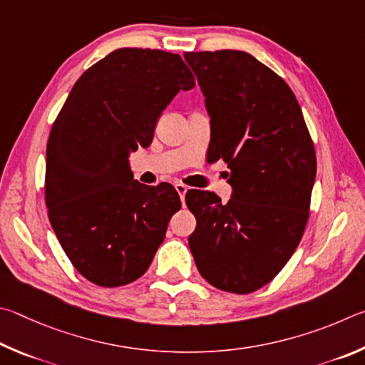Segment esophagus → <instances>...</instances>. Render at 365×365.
I'll list each match as a JSON object with an SVG mask.
<instances>
[{"label": "esophagus", "instance_id": "obj_1", "mask_svg": "<svg viewBox=\"0 0 365 365\" xmlns=\"http://www.w3.org/2000/svg\"><path fill=\"white\" fill-rule=\"evenodd\" d=\"M175 189H176V192L179 194V197H181V202L184 203V197H186V192H187V186H184V184L178 182V184H175Z\"/></svg>", "mask_w": 365, "mask_h": 365}]
</instances>
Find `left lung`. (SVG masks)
<instances>
[{
	"instance_id": "left-lung-1",
	"label": "left lung",
	"mask_w": 365,
	"mask_h": 365,
	"mask_svg": "<svg viewBox=\"0 0 365 365\" xmlns=\"http://www.w3.org/2000/svg\"><path fill=\"white\" fill-rule=\"evenodd\" d=\"M210 117L208 162L225 160L232 194L222 203L190 189L197 269L213 287L252 293L297 250L309 216L316 152L289 85L244 51L184 53Z\"/></svg>"
}]
</instances>
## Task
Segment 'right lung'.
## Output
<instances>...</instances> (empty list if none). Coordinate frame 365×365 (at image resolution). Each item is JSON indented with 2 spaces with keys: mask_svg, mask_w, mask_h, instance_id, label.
Segmentation results:
<instances>
[{
  "mask_svg": "<svg viewBox=\"0 0 365 365\" xmlns=\"http://www.w3.org/2000/svg\"><path fill=\"white\" fill-rule=\"evenodd\" d=\"M195 86L181 56L121 48L75 83L51 130L44 195L63 252L101 287L139 279L181 208L168 182L145 186L130 166L179 91Z\"/></svg>",
  "mask_w": 365,
  "mask_h": 365,
  "instance_id": "obj_1",
  "label": "right lung"
}]
</instances>
